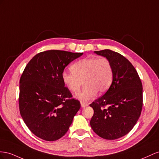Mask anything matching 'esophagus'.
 <instances>
[{"instance_id":"1","label":"esophagus","mask_w":159,"mask_h":159,"mask_svg":"<svg viewBox=\"0 0 159 159\" xmlns=\"http://www.w3.org/2000/svg\"><path fill=\"white\" fill-rule=\"evenodd\" d=\"M80 105H81V107L84 108V107H87L89 105V104L87 102H80Z\"/></svg>"}]
</instances>
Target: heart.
<instances>
[{
	"mask_svg": "<svg viewBox=\"0 0 159 159\" xmlns=\"http://www.w3.org/2000/svg\"><path fill=\"white\" fill-rule=\"evenodd\" d=\"M72 72L63 71V83L72 93H77L83 84L84 88L76 95L82 101H88L96 96L98 91L105 93L109 89L113 78L111 62L106 58H85L75 62Z\"/></svg>",
	"mask_w": 159,
	"mask_h": 159,
	"instance_id": "b5f03b06",
	"label": "heart"
}]
</instances>
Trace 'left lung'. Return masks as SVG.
I'll use <instances>...</instances> for the list:
<instances>
[{"mask_svg":"<svg viewBox=\"0 0 159 159\" xmlns=\"http://www.w3.org/2000/svg\"><path fill=\"white\" fill-rule=\"evenodd\" d=\"M94 53L111 62L113 78L106 93L90 105L94 110L90 125L99 137L115 140L128 134L139 119L143 85L135 68L120 54L109 49Z\"/></svg>","mask_w":159,"mask_h":159,"instance_id":"1","label":"left lung"}]
</instances>
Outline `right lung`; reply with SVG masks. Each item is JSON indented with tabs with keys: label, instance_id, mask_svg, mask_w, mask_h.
Returning <instances> with one entry per match:
<instances>
[{
	"label": "right lung",
	"instance_id": "right-lung-1",
	"mask_svg": "<svg viewBox=\"0 0 159 159\" xmlns=\"http://www.w3.org/2000/svg\"><path fill=\"white\" fill-rule=\"evenodd\" d=\"M83 54L50 50L36 54L26 66L20 79L19 110L37 137L54 141L69 130L80 103L65 87L61 75Z\"/></svg>",
	"mask_w": 159,
	"mask_h": 159
}]
</instances>
